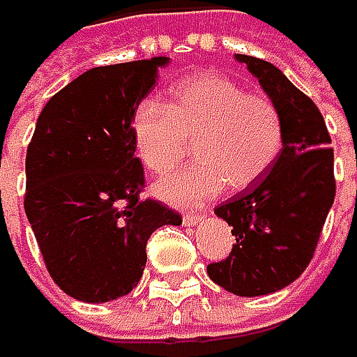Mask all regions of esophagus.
Listing matches in <instances>:
<instances>
[{
	"label": "esophagus",
	"instance_id": "1",
	"mask_svg": "<svg viewBox=\"0 0 357 357\" xmlns=\"http://www.w3.org/2000/svg\"><path fill=\"white\" fill-rule=\"evenodd\" d=\"M200 221H202V215H194V213H185L183 215V225H188V227H194Z\"/></svg>",
	"mask_w": 357,
	"mask_h": 357
}]
</instances>
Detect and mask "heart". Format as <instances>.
I'll return each mask as SVG.
<instances>
[{
	"instance_id": "heart-1",
	"label": "heart",
	"mask_w": 357,
	"mask_h": 357,
	"mask_svg": "<svg viewBox=\"0 0 357 357\" xmlns=\"http://www.w3.org/2000/svg\"><path fill=\"white\" fill-rule=\"evenodd\" d=\"M140 163L155 176L169 174L190 146L196 163L155 185L176 206H196L223 192H242L275 165L283 149V117L262 93H246L219 72H200L172 89L167 107L142 101L132 115Z\"/></svg>"
}]
</instances>
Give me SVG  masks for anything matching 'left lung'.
<instances>
[{"mask_svg":"<svg viewBox=\"0 0 357 357\" xmlns=\"http://www.w3.org/2000/svg\"><path fill=\"white\" fill-rule=\"evenodd\" d=\"M258 78L283 117V149L254 185L215 208L234 229L231 254L206 266L223 289L268 296L294 283L310 264L335 200L333 149L319 107L273 63L236 55Z\"/></svg>","mask_w":357,"mask_h":357,"instance_id":"1","label":"left lung"}]
</instances>
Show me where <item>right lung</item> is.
Wrapping results in <instances>:
<instances>
[{"label":"right lung","mask_w":357,"mask_h":357,"mask_svg":"<svg viewBox=\"0 0 357 357\" xmlns=\"http://www.w3.org/2000/svg\"><path fill=\"white\" fill-rule=\"evenodd\" d=\"M169 57L101 66L53 95L26 151L24 211L51 279L74 300L101 304L130 294L146 242L179 213L140 198L132 115Z\"/></svg>","instance_id":"add662e5"}]
</instances>
